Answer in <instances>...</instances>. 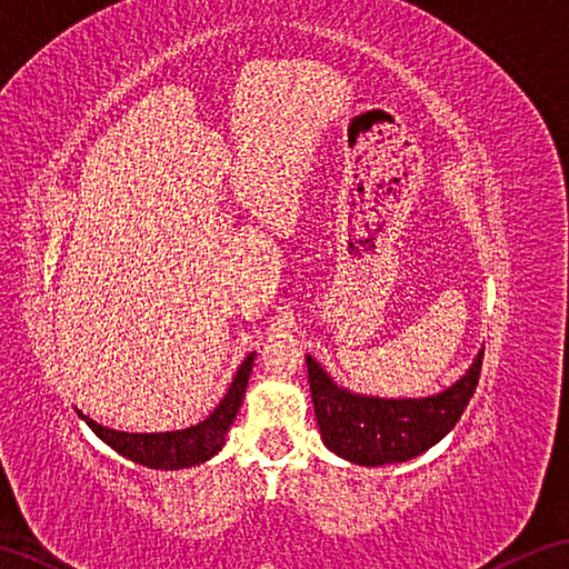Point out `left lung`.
I'll return each instance as SVG.
<instances>
[{"label": "left lung", "mask_w": 569, "mask_h": 569, "mask_svg": "<svg viewBox=\"0 0 569 569\" xmlns=\"http://www.w3.org/2000/svg\"><path fill=\"white\" fill-rule=\"evenodd\" d=\"M485 349L450 389L428 398L361 396L337 386L310 355L308 381L322 442L365 467L408 462L440 442L462 418L479 383Z\"/></svg>", "instance_id": "1"}]
</instances>
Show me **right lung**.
<instances>
[{"mask_svg": "<svg viewBox=\"0 0 569 569\" xmlns=\"http://www.w3.org/2000/svg\"><path fill=\"white\" fill-rule=\"evenodd\" d=\"M251 365H253V355H249L244 361H241V367L237 369L234 379L229 383L220 406H217L202 422H198V426H190L186 430L124 432V430H112L107 426H100V422H94L92 418L80 413V410L78 416L88 422L100 440L110 445L114 452L131 459V462L151 467V469L196 467L200 462H208L210 457H214L222 450L224 435L229 426L234 422L241 401H244Z\"/></svg>", "mask_w": 569, "mask_h": 569, "instance_id": "add662e5", "label": "right lung"}]
</instances>
